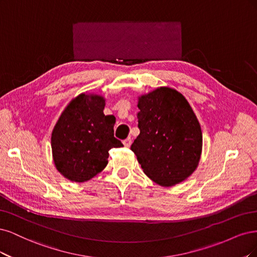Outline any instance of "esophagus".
I'll return each instance as SVG.
<instances>
[{
    "label": "esophagus",
    "instance_id": "obj_1",
    "mask_svg": "<svg viewBox=\"0 0 257 257\" xmlns=\"http://www.w3.org/2000/svg\"><path fill=\"white\" fill-rule=\"evenodd\" d=\"M123 145H125L126 147H130L131 145V138H127L126 140H123Z\"/></svg>",
    "mask_w": 257,
    "mask_h": 257
}]
</instances>
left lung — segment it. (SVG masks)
I'll use <instances>...</instances> for the list:
<instances>
[{"instance_id": "left-lung-1", "label": "left lung", "mask_w": 257, "mask_h": 257, "mask_svg": "<svg viewBox=\"0 0 257 257\" xmlns=\"http://www.w3.org/2000/svg\"><path fill=\"white\" fill-rule=\"evenodd\" d=\"M140 135L131 145L144 173L155 183L171 187L197 168L203 137L187 99L176 89L159 87L139 97Z\"/></svg>"}]
</instances>
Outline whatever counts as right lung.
<instances>
[{
	"label": "right lung",
	"instance_id": "right-lung-1",
	"mask_svg": "<svg viewBox=\"0 0 257 257\" xmlns=\"http://www.w3.org/2000/svg\"><path fill=\"white\" fill-rule=\"evenodd\" d=\"M102 96L81 94L66 106L52 131L55 168L64 177L84 183L107 164L111 148L123 146L114 138L115 117L104 115Z\"/></svg>",
	"mask_w": 257,
	"mask_h": 257
}]
</instances>
